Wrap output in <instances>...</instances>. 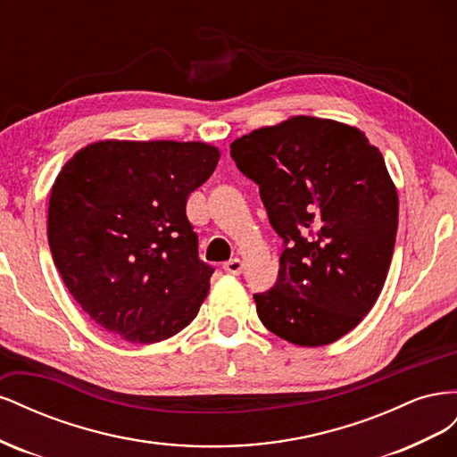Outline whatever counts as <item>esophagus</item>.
Wrapping results in <instances>:
<instances>
[{
    "label": "esophagus",
    "instance_id": "obj_1",
    "mask_svg": "<svg viewBox=\"0 0 457 457\" xmlns=\"http://www.w3.org/2000/svg\"><path fill=\"white\" fill-rule=\"evenodd\" d=\"M242 261L240 259H230V261H227L225 265H223V269H225V272H228V274H234V276H238L240 272H242Z\"/></svg>",
    "mask_w": 457,
    "mask_h": 457
}]
</instances>
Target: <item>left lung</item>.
I'll use <instances>...</instances> for the list:
<instances>
[{"instance_id": "obj_1", "label": "left lung", "mask_w": 457, "mask_h": 457, "mask_svg": "<svg viewBox=\"0 0 457 457\" xmlns=\"http://www.w3.org/2000/svg\"><path fill=\"white\" fill-rule=\"evenodd\" d=\"M230 156L284 240L276 284L253 295L261 322L301 347L349 334L395 250L398 196L381 152L347 123L294 116L240 137Z\"/></svg>"}]
</instances>
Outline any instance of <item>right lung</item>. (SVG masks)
Returning a JSON list of instances; mask_svg holds the SVG:
<instances>
[{
	"mask_svg": "<svg viewBox=\"0 0 457 457\" xmlns=\"http://www.w3.org/2000/svg\"><path fill=\"white\" fill-rule=\"evenodd\" d=\"M219 156L195 141H99L54 179L47 215L54 267L110 334L150 345L195 320L213 267L198 257L187 200Z\"/></svg>",
	"mask_w": 457,
	"mask_h": 457,
	"instance_id": "right-lung-1",
	"label": "right lung"
}]
</instances>
